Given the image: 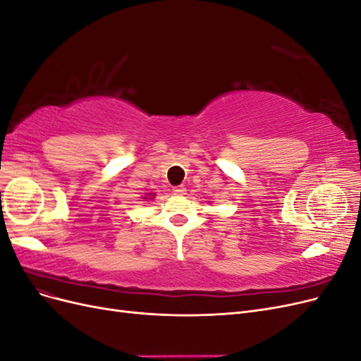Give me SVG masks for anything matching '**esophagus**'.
<instances>
[{
  "instance_id": "34e87169",
  "label": "esophagus",
  "mask_w": 361,
  "mask_h": 361,
  "mask_svg": "<svg viewBox=\"0 0 361 361\" xmlns=\"http://www.w3.org/2000/svg\"><path fill=\"white\" fill-rule=\"evenodd\" d=\"M185 192H187V188L185 187H174L173 188V194H176V195H183Z\"/></svg>"
}]
</instances>
